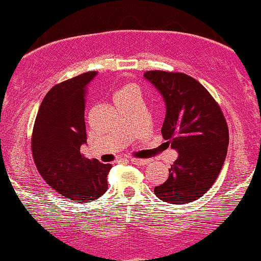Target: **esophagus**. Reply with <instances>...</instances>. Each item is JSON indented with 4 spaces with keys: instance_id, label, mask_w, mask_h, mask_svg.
<instances>
[{
    "instance_id": "esophagus-1",
    "label": "esophagus",
    "mask_w": 261,
    "mask_h": 261,
    "mask_svg": "<svg viewBox=\"0 0 261 261\" xmlns=\"http://www.w3.org/2000/svg\"><path fill=\"white\" fill-rule=\"evenodd\" d=\"M149 159H139V158H133L131 159V163L136 164V166H145L149 163Z\"/></svg>"
}]
</instances>
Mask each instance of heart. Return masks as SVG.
<instances>
[{
    "label": "heart",
    "mask_w": 261,
    "mask_h": 261,
    "mask_svg": "<svg viewBox=\"0 0 261 261\" xmlns=\"http://www.w3.org/2000/svg\"><path fill=\"white\" fill-rule=\"evenodd\" d=\"M134 94H139L138 88L133 84H125L116 90L113 98H115V102H118V100L127 99V98H130L131 95H134Z\"/></svg>",
    "instance_id": "obj_1"
}]
</instances>
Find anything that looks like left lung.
Masks as SVG:
<instances>
[{
    "instance_id": "left-lung-1",
    "label": "left lung",
    "mask_w": 261,
    "mask_h": 261,
    "mask_svg": "<svg viewBox=\"0 0 261 261\" xmlns=\"http://www.w3.org/2000/svg\"><path fill=\"white\" fill-rule=\"evenodd\" d=\"M144 77L166 103L162 135L178 156L156 198L186 204L201 198L216 182L228 148V126L211 93L194 77L181 72L146 71Z\"/></svg>"
}]
</instances>
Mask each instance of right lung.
<instances>
[{"instance_id":"1","label":"right lung","mask_w":261,"mask_h":261,"mask_svg":"<svg viewBox=\"0 0 261 261\" xmlns=\"http://www.w3.org/2000/svg\"><path fill=\"white\" fill-rule=\"evenodd\" d=\"M97 72L89 71L55 85L38 111L32 151L40 176L53 190L75 203L97 200L108 189L111 164L80 153L87 143L85 98Z\"/></svg>"}]
</instances>
